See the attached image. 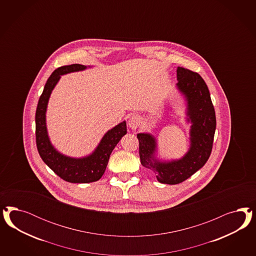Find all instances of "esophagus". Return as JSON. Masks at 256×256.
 Returning <instances> with one entry per match:
<instances>
[{
	"mask_svg": "<svg viewBox=\"0 0 256 256\" xmlns=\"http://www.w3.org/2000/svg\"><path fill=\"white\" fill-rule=\"evenodd\" d=\"M140 124V118L138 116H133L128 119V126L132 130H136Z\"/></svg>",
	"mask_w": 256,
	"mask_h": 256,
	"instance_id": "34e87169",
	"label": "esophagus"
}]
</instances>
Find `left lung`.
<instances>
[{
    "mask_svg": "<svg viewBox=\"0 0 256 256\" xmlns=\"http://www.w3.org/2000/svg\"><path fill=\"white\" fill-rule=\"evenodd\" d=\"M176 72V88L186 101V122L192 124L188 151L179 160H162L156 156L155 137L150 133L137 134L142 165L154 172L158 182L169 185L185 181L206 164L212 151L216 130L215 110L202 78L180 66Z\"/></svg>",
    "mask_w": 256,
    "mask_h": 256,
    "instance_id": "8db88e82",
    "label": "left lung"
}]
</instances>
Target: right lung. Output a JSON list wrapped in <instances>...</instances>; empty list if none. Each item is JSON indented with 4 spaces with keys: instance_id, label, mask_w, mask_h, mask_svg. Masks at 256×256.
<instances>
[{
    "instance_id": "add662e5",
    "label": "right lung",
    "mask_w": 256,
    "mask_h": 256,
    "mask_svg": "<svg viewBox=\"0 0 256 256\" xmlns=\"http://www.w3.org/2000/svg\"><path fill=\"white\" fill-rule=\"evenodd\" d=\"M86 68L84 64H73L55 70L46 80L36 112V138L39 155L58 176L70 183H90L100 180L106 170L112 150L126 134V123L123 121L106 132L93 153L84 158L64 155L52 144L46 124V107L50 94L62 75Z\"/></svg>"
}]
</instances>
